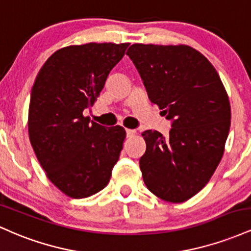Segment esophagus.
Listing matches in <instances>:
<instances>
[{
	"instance_id": "34e87169",
	"label": "esophagus",
	"mask_w": 251,
	"mask_h": 251,
	"mask_svg": "<svg viewBox=\"0 0 251 251\" xmlns=\"http://www.w3.org/2000/svg\"><path fill=\"white\" fill-rule=\"evenodd\" d=\"M135 133H137L135 129H129V128L126 129V134H127V137H132V135H134Z\"/></svg>"
}]
</instances>
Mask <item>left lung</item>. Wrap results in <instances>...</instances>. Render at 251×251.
<instances>
[{
  "instance_id": "obj_1",
  "label": "left lung",
  "mask_w": 251,
  "mask_h": 251,
  "mask_svg": "<svg viewBox=\"0 0 251 251\" xmlns=\"http://www.w3.org/2000/svg\"><path fill=\"white\" fill-rule=\"evenodd\" d=\"M126 55L149 99L172 123L168 138L143 132L144 183L160 200L188 201L206 185L223 155L231 119L226 88L209 60L189 46L134 43Z\"/></svg>"
}]
</instances>
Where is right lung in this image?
Returning a JSON list of instances; mask_svg holds the SVG:
<instances>
[{
	"label": "right lung",
	"mask_w": 251,
	"mask_h": 251,
	"mask_svg": "<svg viewBox=\"0 0 251 251\" xmlns=\"http://www.w3.org/2000/svg\"><path fill=\"white\" fill-rule=\"evenodd\" d=\"M129 43H86L56 50L31 88L28 131L37 160L57 189L86 198L108 184L126 132L89 123L109 72Z\"/></svg>",
	"instance_id": "add662e5"
}]
</instances>
